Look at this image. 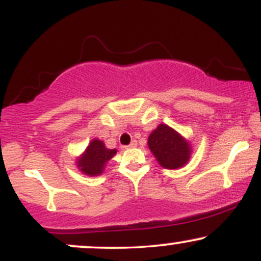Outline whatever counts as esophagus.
Segmentation results:
<instances>
[{
	"label": "esophagus",
	"instance_id": "esophagus-1",
	"mask_svg": "<svg viewBox=\"0 0 261 261\" xmlns=\"http://www.w3.org/2000/svg\"><path fill=\"white\" fill-rule=\"evenodd\" d=\"M136 146H137V141L136 140H133V141H131L130 145L126 146V147H125V148H134V147H136Z\"/></svg>",
	"mask_w": 261,
	"mask_h": 261
}]
</instances>
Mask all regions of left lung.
<instances>
[{
	"mask_svg": "<svg viewBox=\"0 0 261 261\" xmlns=\"http://www.w3.org/2000/svg\"><path fill=\"white\" fill-rule=\"evenodd\" d=\"M148 147L162 167L180 168L190 158V146L176 131L161 124L148 137Z\"/></svg>",
	"mask_w": 261,
	"mask_h": 261,
	"instance_id": "8db88e82",
	"label": "left lung"
}]
</instances>
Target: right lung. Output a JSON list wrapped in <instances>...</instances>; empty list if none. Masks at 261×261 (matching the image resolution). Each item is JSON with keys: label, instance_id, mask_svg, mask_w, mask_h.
I'll use <instances>...</instances> for the list:
<instances>
[{"label": "right lung", "instance_id": "obj_1", "mask_svg": "<svg viewBox=\"0 0 261 261\" xmlns=\"http://www.w3.org/2000/svg\"><path fill=\"white\" fill-rule=\"evenodd\" d=\"M115 153L116 149H108L101 141L93 140L77 164L85 174L98 175L103 172L106 163Z\"/></svg>", "mask_w": 261, "mask_h": 261}]
</instances>
